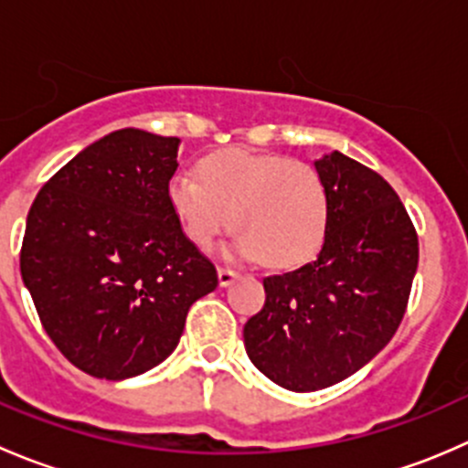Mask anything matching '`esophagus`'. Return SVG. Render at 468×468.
<instances>
[{"mask_svg": "<svg viewBox=\"0 0 468 468\" xmlns=\"http://www.w3.org/2000/svg\"><path fill=\"white\" fill-rule=\"evenodd\" d=\"M217 278H219L221 287H229L230 282L238 278V271H235V269H229V267H219L217 269Z\"/></svg>", "mask_w": 468, "mask_h": 468, "instance_id": "obj_1", "label": "esophagus"}]
</instances>
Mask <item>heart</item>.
Wrapping results in <instances>:
<instances>
[{
	"instance_id": "b5f03b06",
	"label": "heart",
	"mask_w": 468,
	"mask_h": 468,
	"mask_svg": "<svg viewBox=\"0 0 468 468\" xmlns=\"http://www.w3.org/2000/svg\"><path fill=\"white\" fill-rule=\"evenodd\" d=\"M199 178H169L167 201L183 233L199 249L230 224L235 251L262 258L271 269L308 262L322 249L330 199L322 174L308 163L278 154L229 149L206 155Z\"/></svg>"
}]
</instances>
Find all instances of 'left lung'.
Segmentation results:
<instances>
[{
  "label": "left lung",
  "mask_w": 468,
  "mask_h": 468,
  "mask_svg": "<svg viewBox=\"0 0 468 468\" xmlns=\"http://www.w3.org/2000/svg\"><path fill=\"white\" fill-rule=\"evenodd\" d=\"M330 224L313 262L264 278V308L244 325L247 356L276 385H337L387 346L405 314L419 264L412 221L389 183L330 151L314 160Z\"/></svg>",
  "instance_id": "8db88e82"
}]
</instances>
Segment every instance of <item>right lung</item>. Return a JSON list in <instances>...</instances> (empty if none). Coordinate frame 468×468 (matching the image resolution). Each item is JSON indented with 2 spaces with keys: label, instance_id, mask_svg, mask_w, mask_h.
Instances as JSON below:
<instances>
[{
  "label": "right lung",
  "instance_id": "right-lung-1",
  "mask_svg": "<svg viewBox=\"0 0 468 468\" xmlns=\"http://www.w3.org/2000/svg\"><path fill=\"white\" fill-rule=\"evenodd\" d=\"M178 144L112 131L49 178L27 217L22 281L51 342L94 378L167 360L190 305L217 287L167 201Z\"/></svg>",
  "mask_w": 468,
  "mask_h": 468
}]
</instances>
